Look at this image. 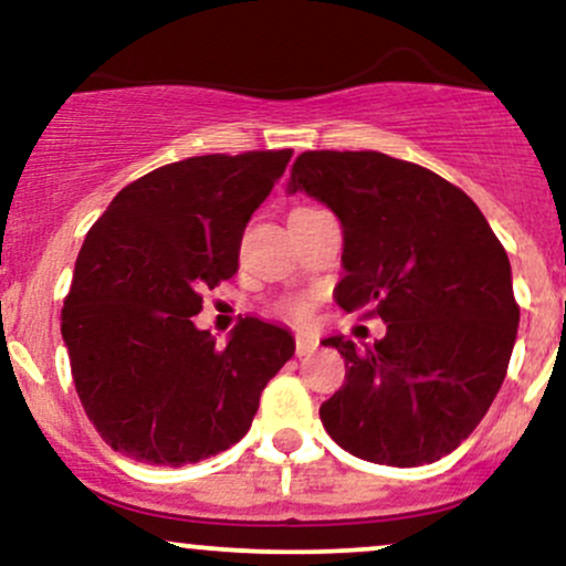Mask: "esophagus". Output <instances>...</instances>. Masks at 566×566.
Wrapping results in <instances>:
<instances>
[{
  "instance_id": "1",
  "label": "esophagus",
  "mask_w": 566,
  "mask_h": 566,
  "mask_svg": "<svg viewBox=\"0 0 566 566\" xmlns=\"http://www.w3.org/2000/svg\"><path fill=\"white\" fill-rule=\"evenodd\" d=\"M316 340L314 338H308V335H297L295 338V354L297 357H308V354H314L316 352Z\"/></svg>"
}]
</instances>
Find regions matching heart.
I'll use <instances>...</instances> for the list:
<instances>
[{"label":"heart","mask_w":566,"mask_h":566,"mask_svg":"<svg viewBox=\"0 0 566 566\" xmlns=\"http://www.w3.org/2000/svg\"><path fill=\"white\" fill-rule=\"evenodd\" d=\"M282 314L287 316V319L297 322V325H306L314 314V301L312 297H293V301L284 303Z\"/></svg>","instance_id":"obj_1"}]
</instances>
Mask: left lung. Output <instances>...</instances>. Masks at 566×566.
<instances>
[{
    "instance_id": "left-lung-1",
    "label": "left lung",
    "mask_w": 566,
    "mask_h": 566,
    "mask_svg": "<svg viewBox=\"0 0 566 566\" xmlns=\"http://www.w3.org/2000/svg\"><path fill=\"white\" fill-rule=\"evenodd\" d=\"M344 226V312L378 316L387 335L346 359L319 419L340 449L392 468L451 454L505 381L518 331L511 260L473 198L449 179L376 150H308L290 169Z\"/></svg>"
}]
</instances>
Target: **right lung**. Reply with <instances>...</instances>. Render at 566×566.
<instances>
[{
  "mask_svg": "<svg viewBox=\"0 0 566 566\" xmlns=\"http://www.w3.org/2000/svg\"><path fill=\"white\" fill-rule=\"evenodd\" d=\"M293 150L198 155L126 185L93 222L61 308L80 402L104 443L145 464H192L250 430L293 357L282 327L244 316L217 346L192 316L239 271L254 209Z\"/></svg>",
  "mask_w": 566,
  "mask_h": 566,
  "instance_id": "obj_1",
  "label": "right lung"
}]
</instances>
